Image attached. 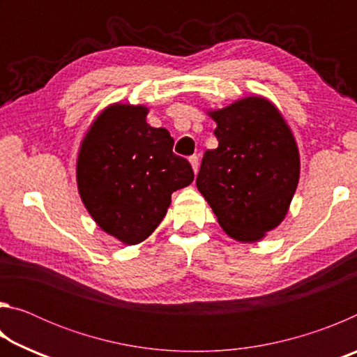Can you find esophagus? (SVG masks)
Returning <instances> with one entry per match:
<instances>
[{"label": "esophagus", "instance_id": "1", "mask_svg": "<svg viewBox=\"0 0 357 357\" xmlns=\"http://www.w3.org/2000/svg\"><path fill=\"white\" fill-rule=\"evenodd\" d=\"M189 162H190V165H192V168H193V173L197 174L198 167H200V162H198V157H197V155H192L190 159H189Z\"/></svg>", "mask_w": 357, "mask_h": 357}]
</instances>
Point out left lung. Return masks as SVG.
Listing matches in <instances>:
<instances>
[{
    "instance_id": "left-lung-1",
    "label": "left lung",
    "mask_w": 357,
    "mask_h": 357,
    "mask_svg": "<svg viewBox=\"0 0 357 357\" xmlns=\"http://www.w3.org/2000/svg\"><path fill=\"white\" fill-rule=\"evenodd\" d=\"M209 116L219 146L204 153L197 187L223 231L257 243L288 213L299 183L298 144L277 107L259 96Z\"/></svg>"
}]
</instances>
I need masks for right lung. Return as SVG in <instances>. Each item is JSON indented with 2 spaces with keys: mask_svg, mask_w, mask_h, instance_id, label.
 <instances>
[{
  "mask_svg": "<svg viewBox=\"0 0 357 357\" xmlns=\"http://www.w3.org/2000/svg\"><path fill=\"white\" fill-rule=\"evenodd\" d=\"M144 105L107 107L84 135L77 159L82 202L105 233L134 245L164 219L172 193L189 185L193 172L173 153L164 128H151Z\"/></svg>",
  "mask_w": 357,
  "mask_h": 357,
  "instance_id": "obj_1",
  "label": "right lung"
}]
</instances>
